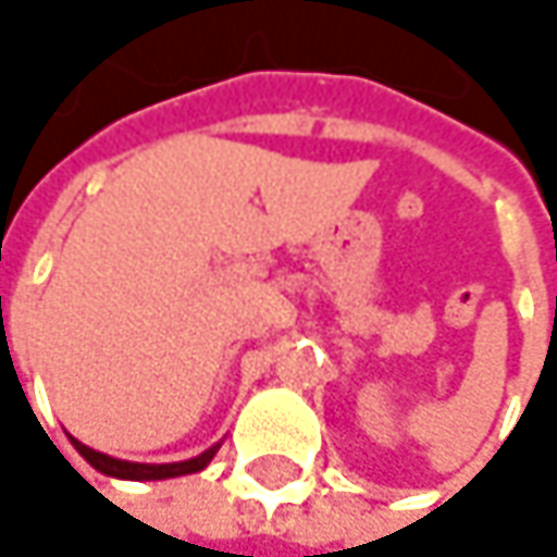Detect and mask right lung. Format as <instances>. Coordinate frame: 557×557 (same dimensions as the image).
I'll use <instances>...</instances> for the list:
<instances>
[{
    "mask_svg": "<svg viewBox=\"0 0 557 557\" xmlns=\"http://www.w3.org/2000/svg\"><path fill=\"white\" fill-rule=\"evenodd\" d=\"M73 445H76V451H79L96 471H102V474H109V478H122V481H164V478H180V474H196V471H202V468L215 458V451H219V445H212V448H206L202 455L186 458V461H173V465H141V461H122V458L102 455V451H96V448L76 442V438H73Z\"/></svg>",
    "mask_w": 557,
    "mask_h": 557,
    "instance_id": "1",
    "label": "right lung"
}]
</instances>
